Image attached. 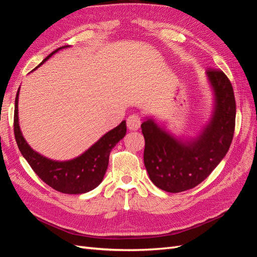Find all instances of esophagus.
Wrapping results in <instances>:
<instances>
[{"mask_svg": "<svg viewBox=\"0 0 257 257\" xmlns=\"http://www.w3.org/2000/svg\"><path fill=\"white\" fill-rule=\"evenodd\" d=\"M141 124H142V121L137 114L130 115L126 120L127 128L131 131H137L139 127H141Z\"/></svg>", "mask_w": 257, "mask_h": 257, "instance_id": "obj_1", "label": "esophagus"}]
</instances>
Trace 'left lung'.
Here are the masks:
<instances>
[{
	"mask_svg": "<svg viewBox=\"0 0 257 257\" xmlns=\"http://www.w3.org/2000/svg\"><path fill=\"white\" fill-rule=\"evenodd\" d=\"M206 75L213 109L196 137H177L149 116L142 124L145 166L150 180L163 191L179 193L195 188L219 165L230 147L236 120L234 90L219 69H208Z\"/></svg>",
	"mask_w": 257,
	"mask_h": 257,
	"instance_id": "obj_1",
	"label": "left lung"
}]
</instances>
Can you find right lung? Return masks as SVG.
I'll list each match as a JSON object with an SVG mask.
<instances>
[{"label": "right lung", "instance_id": "right-lung-1", "mask_svg": "<svg viewBox=\"0 0 257 257\" xmlns=\"http://www.w3.org/2000/svg\"><path fill=\"white\" fill-rule=\"evenodd\" d=\"M67 47L69 46L56 49L37 67L45 63L54 53ZM19 90L20 88L15 99L14 133L21 154L28 161L34 173L53 190L64 194H83L95 189L103 181L109 162L110 151L126 134L125 121H122L118 126L107 132L79 157L68 161H54L34 151L21 133L18 115Z\"/></svg>", "mask_w": 257, "mask_h": 257}]
</instances>
